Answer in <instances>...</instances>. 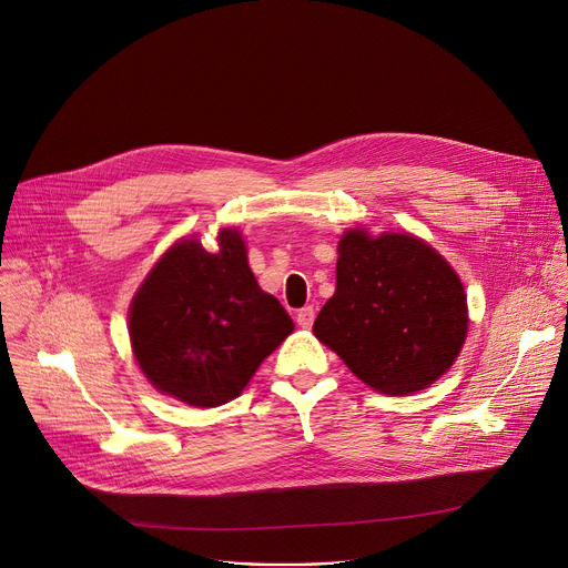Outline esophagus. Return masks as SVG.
Listing matches in <instances>:
<instances>
[{
    "label": "esophagus",
    "mask_w": 568,
    "mask_h": 568,
    "mask_svg": "<svg viewBox=\"0 0 568 568\" xmlns=\"http://www.w3.org/2000/svg\"><path fill=\"white\" fill-rule=\"evenodd\" d=\"M296 323H298L301 328H312V323H314V307H312V305L301 307L298 314H296Z\"/></svg>",
    "instance_id": "obj_1"
}]
</instances>
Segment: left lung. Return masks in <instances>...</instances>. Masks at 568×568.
Listing matches in <instances>:
<instances>
[{
  "label": "left lung",
  "instance_id": "obj_1",
  "mask_svg": "<svg viewBox=\"0 0 568 568\" xmlns=\"http://www.w3.org/2000/svg\"><path fill=\"white\" fill-rule=\"evenodd\" d=\"M337 290L314 335L371 388L409 395L449 371L467 335V301L452 265L409 233L339 240Z\"/></svg>",
  "mask_w": 568,
  "mask_h": 568
}]
</instances>
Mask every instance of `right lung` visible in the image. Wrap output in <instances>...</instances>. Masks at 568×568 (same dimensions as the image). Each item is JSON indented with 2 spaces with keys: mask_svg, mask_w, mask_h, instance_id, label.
<instances>
[{
  "mask_svg": "<svg viewBox=\"0 0 568 568\" xmlns=\"http://www.w3.org/2000/svg\"><path fill=\"white\" fill-rule=\"evenodd\" d=\"M173 245L130 303V342L148 382L191 407L237 397L294 331L276 296L261 290L237 229Z\"/></svg>",
  "mask_w": 568,
  "mask_h": 568,
  "instance_id": "obj_1",
  "label": "right lung"
}]
</instances>
